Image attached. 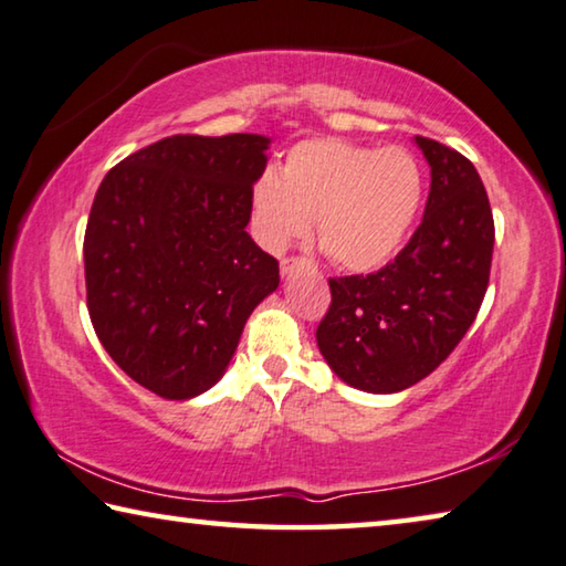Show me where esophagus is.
<instances>
[{
	"label": "esophagus",
	"mask_w": 566,
	"mask_h": 566,
	"mask_svg": "<svg viewBox=\"0 0 566 566\" xmlns=\"http://www.w3.org/2000/svg\"><path fill=\"white\" fill-rule=\"evenodd\" d=\"M305 265H308V261H303V258H285V261H281V275L289 277L291 273L301 271Z\"/></svg>",
	"instance_id": "obj_1"
}]
</instances>
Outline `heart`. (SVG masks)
<instances>
[{"instance_id":"1","label":"heart","mask_w":566,"mask_h":566,"mask_svg":"<svg viewBox=\"0 0 566 566\" xmlns=\"http://www.w3.org/2000/svg\"><path fill=\"white\" fill-rule=\"evenodd\" d=\"M423 170L406 147H368L313 137L291 147L281 170L250 188L248 226L268 253L311 233L344 271L370 273L394 261L419 218Z\"/></svg>"}]
</instances>
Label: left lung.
Instances as JSON below:
<instances>
[{
    "label": "left lung",
    "mask_w": 566,
    "mask_h": 566,
    "mask_svg": "<svg viewBox=\"0 0 566 566\" xmlns=\"http://www.w3.org/2000/svg\"><path fill=\"white\" fill-rule=\"evenodd\" d=\"M413 143L431 168L421 226L378 273L331 277L316 331L333 374L366 394L429 376L474 323L492 271L494 218L476 168L429 137Z\"/></svg>",
    "instance_id": "8db88e82"
}]
</instances>
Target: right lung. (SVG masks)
<instances>
[{
	"instance_id": "1",
	"label": "right lung",
	"mask_w": 566,
	"mask_h": 566,
	"mask_svg": "<svg viewBox=\"0 0 566 566\" xmlns=\"http://www.w3.org/2000/svg\"><path fill=\"white\" fill-rule=\"evenodd\" d=\"M265 135H172L102 180L85 230L92 326L147 391L188 401L228 370L255 305L281 275L245 233Z\"/></svg>"
}]
</instances>
